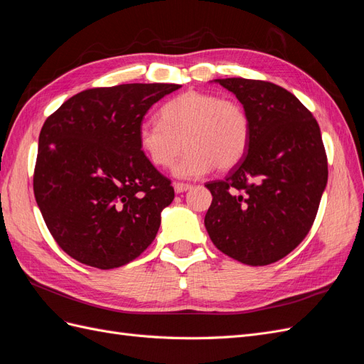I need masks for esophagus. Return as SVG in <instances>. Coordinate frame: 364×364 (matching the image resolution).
<instances>
[{
	"instance_id": "obj_1",
	"label": "esophagus",
	"mask_w": 364,
	"mask_h": 364,
	"mask_svg": "<svg viewBox=\"0 0 364 364\" xmlns=\"http://www.w3.org/2000/svg\"><path fill=\"white\" fill-rule=\"evenodd\" d=\"M173 186H174V191L178 193V194L191 190V185L190 183H183V182H174Z\"/></svg>"
}]
</instances>
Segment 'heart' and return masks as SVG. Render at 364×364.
Wrapping results in <instances>:
<instances>
[{
  "label": "heart",
  "mask_w": 364,
  "mask_h": 364,
  "mask_svg": "<svg viewBox=\"0 0 364 364\" xmlns=\"http://www.w3.org/2000/svg\"><path fill=\"white\" fill-rule=\"evenodd\" d=\"M250 141L246 109L232 98L186 91L159 109V121H142L139 149L151 165L167 168L174 164L176 178L194 179L214 167L228 171L243 161Z\"/></svg>",
  "instance_id": "b5f03b06"
}]
</instances>
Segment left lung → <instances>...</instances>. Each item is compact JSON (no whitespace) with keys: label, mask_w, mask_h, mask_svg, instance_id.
I'll use <instances>...</instances> for the list:
<instances>
[{"label":"left lung","mask_w":364,"mask_h":364,"mask_svg":"<svg viewBox=\"0 0 364 364\" xmlns=\"http://www.w3.org/2000/svg\"><path fill=\"white\" fill-rule=\"evenodd\" d=\"M250 119L246 155L223 181L208 182L205 215L218 250L249 266H267L310 232L328 182V161L313 114L284 87L241 77L217 79Z\"/></svg>","instance_id":"left-lung-1"}]
</instances>
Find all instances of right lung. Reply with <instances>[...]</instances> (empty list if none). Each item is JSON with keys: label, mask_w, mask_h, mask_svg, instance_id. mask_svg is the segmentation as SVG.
<instances>
[{"label": "right lung", "mask_w": 364, "mask_h": 364, "mask_svg": "<svg viewBox=\"0 0 364 364\" xmlns=\"http://www.w3.org/2000/svg\"><path fill=\"white\" fill-rule=\"evenodd\" d=\"M179 87H92L46 119L33 190L50 234L71 258L115 269L155 240L174 190L139 149L138 127L153 105Z\"/></svg>", "instance_id": "obj_1"}]
</instances>
